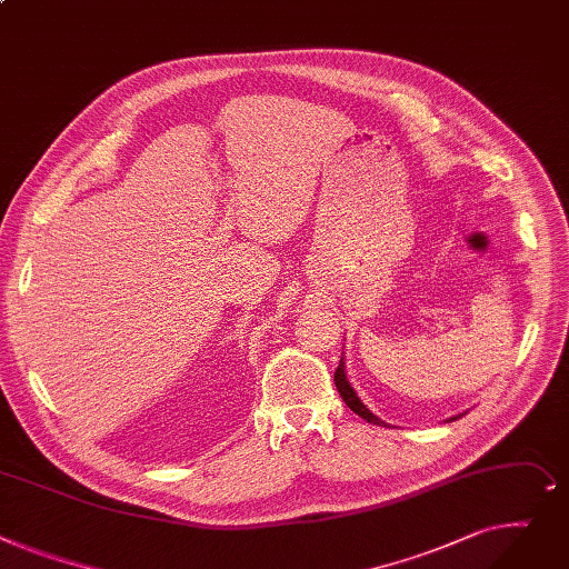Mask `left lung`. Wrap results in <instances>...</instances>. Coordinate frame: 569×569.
I'll use <instances>...</instances> for the list:
<instances>
[{
    "label": "left lung",
    "instance_id": "1",
    "mask_svg": "<svg viewBox=\"0 0 569 569\" xmlns=\"http://www.w3.org/2000/svg\"><path fill=\"white\" fill-rule=\"evenodd\" d=\"M336 386H338V392L342 395V399H345V405L353 411V413H358L360 418H365L367 422H372V425H383L386 427V422L379 418V416H375L370 409H367L365 405H362V399L356 395V390H353V386L349 383V379H347V370H345V358H340V365H338V370H336ZM463 413H459V416H452L450 420H457V418H461Z\"/></svg>",
    "mask_w": 569,
    "mask_h": 569
}]
</instances>
